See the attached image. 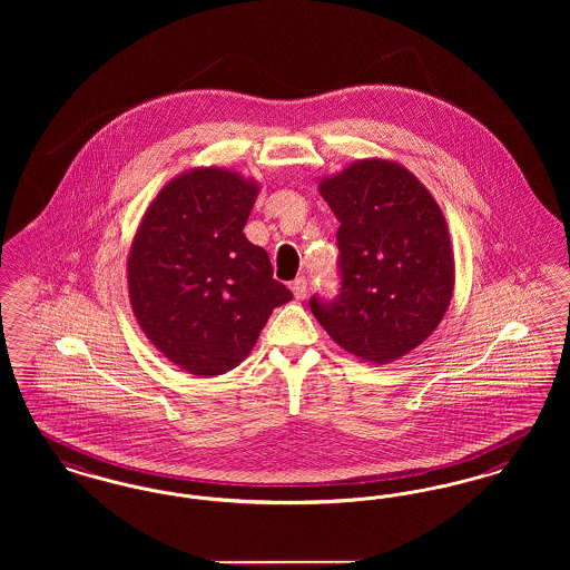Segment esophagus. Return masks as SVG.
Here are the masks:
<instances>
[{
  "label": "esophagus",
  "instance_id": "esophagus-1",
  "mask_svg": "<svg viewBox=\"0 0 570 570\" xmlns=\"http://www.w3.org/2000/svg\"><path fill=\"white\" fill-rule=\"evenodd\" d=\"M306 289H308V283H306L304 276H299L292 283V292H294V298L296 299L306 298Z\"/></svg>",
  "mask_w": 570,
  "mask_h": 570
}]
</instances>
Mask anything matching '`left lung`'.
<instances>
[{"label":"left lung","mask_w":570,"mask_h":570,"mask_svg":"<svg viewBox=\"0 0 570 570\" xmlns=\"http://www.w3.org/2000/svg\"><path fill=\"white\" fill-rule=\"evenodd\" d=\"M338 218L341 294L311 298L336 345L389 364L424 343L449 311L454 255L442 208L401 163L362 158L320 180Z\"/></svg>","instance_id":"8db88e82"}]
</instances>
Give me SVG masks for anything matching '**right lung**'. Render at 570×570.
Listing matches in <instances>:
<instances>
[{
	"instance_id": "obj_1",
	"label": "right lung",
	"mask_w": 570,
	"mask_h": 570,
	"mask_svg": "<svg viewBox=\"0 0 570 570\" xmlns=\"http://www.w3.org/2000/svg\"><path fill=\"white\" fill-rule=\"evenodd\" d=\"M262 184L195 167L151 199L128 253V298L151 345L181 371L214 377L255 347L292 292L242 234Z\"/></svg>"
}]
</instances>
